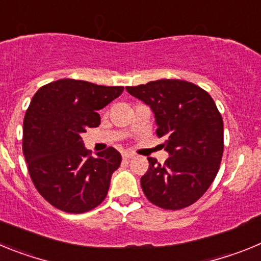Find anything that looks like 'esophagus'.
I'll list each match as a JSON object with an SVG mask.
<instances>
[{"label": "esophagus", "instance_id": "1", "mask_svg": "<svg viewBox=\"0 0 261 261\" xmlns=\"http://www.w3.org/2000/svg\"><path fill=\"white\" fill-rule=\"evenodd\" d=\"M133 156H135V154H133V153H128V151H124V153H123V158L124 159H130V158H133Z\"/></svg>", "mask_w": 261, "mask_h": 261}]
</instances>
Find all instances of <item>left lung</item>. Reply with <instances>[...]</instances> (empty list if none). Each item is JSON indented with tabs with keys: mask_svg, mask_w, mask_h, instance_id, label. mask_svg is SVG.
<instances>
[{
	"mask_svg": "<svg viewBox=\"0 0 261 261\" xmlns=\"http://www.w3.org/2000/svg\"><path fill=\"white\" fill-rule=\"evenodd\" d=\"M149 106L156 135L165 137V165L149 156L141 187L150 202L177 211L190 206L213 183L223 153V121L212 96L180 80H158L125 87Z\"/></svg>",
	"mask_w": 261,
	"mask_h": 261,
	"instance_id": "1",
	"label": "left lung"
}]
</instances>
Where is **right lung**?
Masks as SVG:
<instances>
[{"label":"right lung","instance_id":"1","mask_svg":"<svg viewBox=\"0 0 261 261\" xmlns=\"http://www.w3.org/2000/svg\"><path fill=\"white\" fill-rule=\"evenodd\" d=\"M123 91V86L65 78L32 96L23 121V154L32 183L55 208L85 213L106 199L121 154L108 147L93 158L82 135L100 124L98 111Z\"/></svg>","mask_w":261,"mask_h":261}]
</instances>
